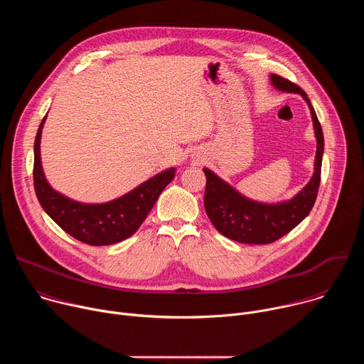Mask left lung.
<instances>
[{
    "label": "left lung",
    "instance_id": "left-lung-1",
    "mask_svg": "<svg viewBox=\"0 0 364 364\" xmlns=\"http://www.w3.org/2000/svg\"><path fill=\"white\" fill-rule=\"evenodd\" d=\"M269 77L275 89L298 93L306 102L317 138V152L314 173L306 186L292 198L278 203L250 200L212 170L203 168L205 174L204 209L207 216L223 236L247 245L272 243L298 226L313 209L321 178L324 136L313 105L298 85L274 73Z\"/></svg>",
    "mask_w": 364,
    "mask_h": 364
}]
</instances>
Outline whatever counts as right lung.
Wrapping results in <instances>:
<instances>
[{"mask_svg":"<svg viewBox=\"0 0 364 364\" xmlns=\"http://www.w3.org/2000/svg\"><path fill=\"white\" fill-rule=\"evenodd\" d=\"M47 115L43 118L34 141V190L43 210L66 233L92 245L105 246L122 242L132 236L160 197L173 181L176 168H168L144 181L129 193L107 203H80L56 191L46 180L40 141Z\"/></svg>","mask_w":364,"mask_h":364,"instance_id":"add662e5","label":"right lung"}]
</instances>
